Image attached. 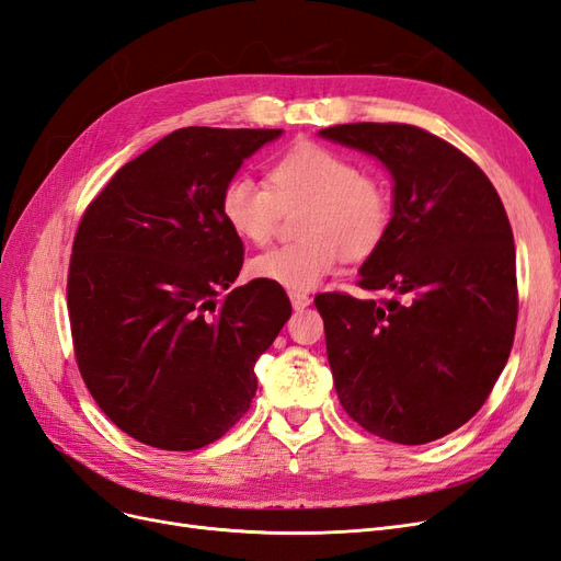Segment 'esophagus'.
<instances>
[{"mask_svg":"<svg viewBox=\"0 0 561 561\" xmlns=\"http://www.w3.org/2000/svg\"><path fill=\"white\" fill-rule=\"evenodd\" d=\"M290 301H293V307H295V311H301V309H307V307H311V297L309 295H304V293H290Z\"/></svg>","mask_w":561,"mask_h":561,"instance_id":"1","label":"esophagus"}]
</instances>
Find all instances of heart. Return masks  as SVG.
<instances>
[{
  "instance_id": "b5f03b06",
  "label": "heart",
  "mask_w": 561,
  "mask_h": 561,
  "mask_svg": "<svg viewBox=\"0 0 561 561\" xmlns=\"http://www.w3.org/2000/svg\"><path fill=\"white\" fill-rule=\"evenodd\" d=\"M271 190L250 175H236L222 192V217L229 229L252 243H264L276 229L280 206L307 201L299 243L276 245L254 254L250 274L293 293H309L336 266L344 252L365 257L390 225L386 186L342 151L322 145H299L271 168Z\"/></svg>"
}]
</instances>
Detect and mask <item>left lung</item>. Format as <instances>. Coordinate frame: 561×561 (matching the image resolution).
Here are the masks:
<instances>
[{"label":"left lung","instance_id":"1","mask_svg":"<svg viewBox=\"0 0 561 561\" xmlns=\"http://www.w3.org/2000/svg\"><path fill=\"white\" fill-rule=\"evenodd\" d=\"M318 135L375 157L393 180L388 231L360 266L363 290L388 297H316L339 402L390 443H433L474 416L511 355V222L480 168L426 130L344 124Z\"/></svg>","mask_w":561,"mask_h":561}]
</instances>
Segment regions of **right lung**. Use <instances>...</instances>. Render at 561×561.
I'll list each match as a JSON object with an SVG mask.
<instances>
[{
    "label": "right lung",
    "instance_id": "1",
    "mask_svg": "<svg viewBox=\"0 0 561 561\" xmlns=\"http://www.w3.org/2000/svg\"><path fill=\"white\" fill-rule=\"evenodd\" d=\"M280 135L173 130L116 171L81 217L67 278L77 365L100 410L138 443L201 449L250 410L254 363L293 307L280 285L233 287L243 243L225 222L222 192Z\"/></svg>",
    "mask_w": 561,
    "mask_h": 561
}]
</instances>
